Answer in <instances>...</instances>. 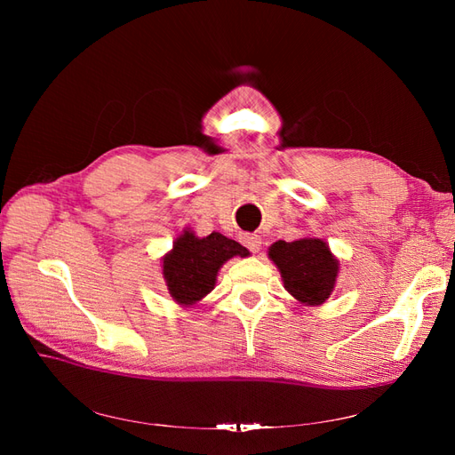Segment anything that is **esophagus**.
Returning a JSON list of instances; mask_svg holds the SVG:
<instances>
[{
	"label": "esophagus",
	"mask_w": 455,
	"mask_h": 455,
	"mask_svg": "<svg viewBox=\"0 0 455 455\" xmlns=\"http://www.w3.org/2000/svg\"><path fill=\"white\" fill-rule=\"evenodd\" d=\"M243 244L249 249L251 252H258L261 246V237L254 235V233H249V235H243Z\"/></svg>",
	"instance_id": "34e87169"
}]
</instances>
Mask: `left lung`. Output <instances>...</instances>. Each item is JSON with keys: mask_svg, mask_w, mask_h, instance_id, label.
<instances>
[{"mask_svg": "<svg viewBox=\"0 0 455 455\" xmlns=\"http://www.w3.org/2000/svg\"><path fill=\"white\" fill-rule=\"evenodd\" d=\"M267 256L281 271L286 292L301 306H321L334 292L339 259L323 239L277 241L267 249Z\"/></svg>", "mask_w": 455, "mask_h": 455, "instance_id": "8db88e82", "label": "left lung"}]
</instances>
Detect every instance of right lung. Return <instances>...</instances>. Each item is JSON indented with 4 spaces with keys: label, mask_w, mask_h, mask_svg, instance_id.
I'll return each mask as SVG.
<instances>
[{
    "label": "right lung",
    "mask_w": 455,
    "mask_h": 455,
    "mask_svg": "<svg viewBox=\"0 0 455 455\" xmlns=\"http://www.w3.org/2000/svg\"><path fill=\"white\" fill-rule=\"evenodd\" d=\"M251 252L243 244L222 233L197 237L186 228L172 243V249L161 258V271L171 298L178 306L191 307L216 286L218 271L228 259Z\"/></svg>",
    "instance_id": "obj_1"
}]
</instances>
